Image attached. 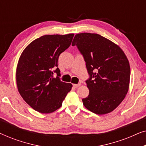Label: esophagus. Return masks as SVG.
Here are the masks:
<instances>
[{"instance_id": "esophagus-1", "label": "esophagus", "mask_w": 146, "mask_h": 146, "mask_svg": "<svg viewBox=\"0 0 146 146\" xmlns=\"http://www.w3.org/2000/svg\"><path fill=\"white\" fill-rule=\"evenodd\" d=\"M80 85H81L80 84H73V87L75 88H76L79 87Z\"/></svg>"}]
</instances>
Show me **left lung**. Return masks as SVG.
Masks as SVG:
<instances>
[{
  "label": "left lung",
  "instance_id": "left-lung-1",
  "mask_svg": "<svg viewBox=\"0 0 146 146\" xmlns=\"http://www.w3.org/2000/svg\"><path fill=\"white\" fill-rule=\"evenodd\" d=\"M72 46L83 55L90 76L84 106L99 115L112 111L128 92L130 66L126 56L119 46L98 34H77Z\"/></svg>",
  "mask_w": 146,
  "mask_h": 146
}]
</instances>
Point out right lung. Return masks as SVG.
Returning a JSON list of instances; mask_svg holds the SVG:
<instances>
[{
  "label": "right lung",
  "mask_w": 146,
  "mask_h": 146,
  "mask_svg": "<svg viewBox=\"0 0 146 146\" xmlns=\"http://www.w3.org/2000/svg\"><path fill=\"white\" fill-rule=\"evenodd\" d=\"M74 34L44 35L30 43L19 60L16 72L18 90L30 106L42 113L61 107L72 85L60 80L59 56L71 44ZM55 72L57 76L54 77Z\"/></svg>",
  "instance_id": "right-lung-1"
}]
</instances>
